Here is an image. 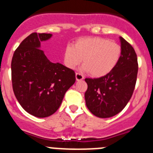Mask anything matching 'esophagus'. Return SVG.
Listing matches in <instances>:
<instances>
[{"mask_svg": "<svg viewBox=\"0 0 153 153\" xmlns=\"http://www.w3.org/2000/svg\"><path fill=\"white\" fill-rule=\"evenodd\" d=\"M75 78H76L77 81H82L84 78V77L82 75H81L80 73H76L75 74Z\"/></svg>", "mask_w": 153, "mask_h": 153, "instance_id": "obj_1", "label": "esophagus"}]
</instances>
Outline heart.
I'll list each match as a JSON object with an SVG mask.
<instances>
[{"mask_svg": "<svg viewBox=\"0 0 153 153\" xmlns=\"http://www.w3.org/2000/svg\"><path fill=\"white\" fill-rule=\"evenodd\" d=\"M121 54L122 48L116 42L99 37H85L65 48L63 61L66 67L74 69L83 58L82 69L91 76L99 78L115 68Z\"/></svg>", "mask_w": 153, "mask_h": 153, "instance_id": "b5f03b06", "label": "heart"}]
</instances>
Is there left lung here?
<instances>
[{
  "label": "left lung",
  "mask_w": 153,
  "mask_h": 153,
  "mask_svg": "<svg viewBox=\"0 0 153 153\" xmlns=\"http://www.w3.org/2000/svg\"><path fill=\"white\" fill-rule=\"evenodd\" d=\"M120 59L115 68L99 78H85L87 108L99 118H110L126 107L133 93L138 73L137 55L132 45L119 37Z\"/></svg>",
  "instance_id": "left-lung-1"
}]
</instances>
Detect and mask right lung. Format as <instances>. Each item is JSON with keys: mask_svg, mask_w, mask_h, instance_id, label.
Listing matches in <instances>:
<instances>
[{"mask_svg": "<svg viewBox=\"0 0 153 153\" xmlns=\"http://www.w3.org/2000/svg\"><path fill=\"white\" fill-rule=\"evenodd\" d=\"M51 37V34H30L16 49L11 61L16 99L25 111L38 118L54 114L75 82V71L50 62L40 49L41 42Z\"/></svg>", "mask_w": 153, "mask_h": 153, "instance_id": "obj_1", "label": "right lung"}]
</instances>
